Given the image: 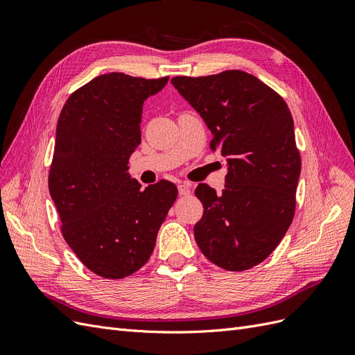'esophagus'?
<instances>
[{
  "mask_svg": "<svg viewBox=\"0 0 355 355\" xmlns=\"http://www.w3.org/2000/svg\"><path fill=\"white\" fill-rule=\"evenodd\" d=\"M179 189V196H189L191 194V185L189 184H180L178 187Z\"/></svg>",
  "mask_w": 355,
  "mask_h": 355,
  "instance_id": "1",
  "label": "esophagus"
}]
</instances>
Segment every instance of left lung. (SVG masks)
Returning <instances> with one entry per match:
<instances>
[{"instance_id": "left-lung-1", "label": "left lung", "mask_w": 355, "mask_h": 355, "mask_svg": "<svg viewBox=\"0 0 355 355\" xmlns=\"http://www.w3.org/2000/svg\"><path fill=\"white\" fill-rule=\"evenodd\" d=\"M171 84L213 135L210 148L228 158L222 194L200 184L202 218L196 241L210 262L245 271L280 244L295 216L300 154L284 99L254 75L231 69Z\"/></svg>"}]
</instances>
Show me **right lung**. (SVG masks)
I'll use <instances>...</instances> for the list:
<instances>
[{"label": "right lung", "mask_w": 355, "mask_h": 355, "mask_svg": "<svg viewBox=\"0 0 355 355\" xmlns=\"http://www.w3.org/2000/svg\"><path fill=\"white\" fill-rule=\"evenodd\" d=\"M167 81L103 73L75 90L59 115L49 191L63 239L103 278L141 270L178 197L168 180L142 188L127 173L141 144L144 102Z\"/></svg>", "instance_id": "add662e5"}]
</instances>
